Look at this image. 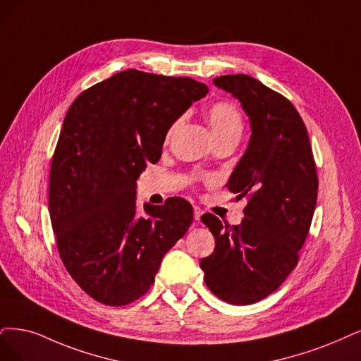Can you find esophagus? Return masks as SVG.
<instances>
[{"instance_id": "34e87169", "label": "esophagus", "mask_w": 361, "mask_h": 361, "mask_svg": "<svg viewBox=\"0 0 361 361\" xmlns=\"http://www.w3.org/2000/svg\"><path fill=\"white\" fill-rule=\"evenodd\" d=\"M202 214H204V211L201 208L193 207V217H195V220H201Z\"/></svg>"}]
</instances>
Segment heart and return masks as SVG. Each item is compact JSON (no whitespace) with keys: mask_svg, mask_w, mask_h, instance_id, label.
Masks as SVG:
<instances>
[{"mask_svg":"<svg viewBox=\"0 0 361 361\" xmlns=\"http://www.w3.org/2000/svg\"><path fill=\"white\" fill-rule=\"evenodd\" d=\"M207 116L216 140H221L226 137H241L243 126H244L243 117L233 104L224 102V101L212 104L209 105ZM181 122L183 120L178 118L171 125V128L166 132V140L172 137V133L176 132V129L180 126Z\"/></svg>","mask_w":361,"mask_h":361,"instance_id":"b5f03b06","label":"heart"}]
</instances>
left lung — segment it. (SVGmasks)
<instances>
[{"label":"left lung","instance_id":"obj_1","mask_svg":"<svg viewBox=\"0 0 361 361\" xmlns=\"http://www.w3.org/2000/svg\"><path fill=\"white\" fill-rule=\"evenodd\" d=\"M241 102L251 137L226 184L248 197L241 224L231 228L212 214L202 221L216 239L201 260L205 284L232 305L269 296L296 268L310 232L318 178L308 130L293 104L245 74L212 80Z\"/></svg>","mask_w":361,"mask_h":361}]
</instances>
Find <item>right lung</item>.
Wrapping results in <instances>:
<instances>
[{
  "mask_svg": "<svg viewBox=\"0 0 361 361\" xmlns=\"http://www.w3.org/2000/svg\"><path fill=\"white\" fill-rule=\"evenodd\" d=\"M208 87L189 77L126 70L71 104L51 159L49 211L59 256L90 298L123 306L154 283L188 232L192 205L171 197L137 211V180L157 162L171 125Z\"/></svg>",
  "mask_w": 361,
  "mask_h": 361,
  "instance_id": "add662e5",
  "label": "right lung"
}]
</instances>
